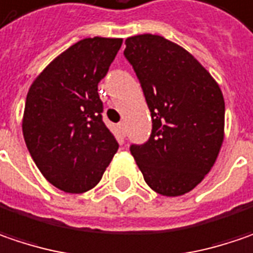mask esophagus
Instances as JSON below:
<instances>
[{"label":"esophagus","instance_id":"34e87169","mask_svg":"<svg viewBox=\"0 0 253 253\" xmlns=\"http://www.w3.org/2000/svg\"><path fill=\"white\" fill-rule=\"evenodd\" d=\"M118 129H120V132L122 133V135H125V133H126V126H125V124H124V122H120V124H118Z\"/></svg>","mask_w":253,"mask_h":253}]
</instances>
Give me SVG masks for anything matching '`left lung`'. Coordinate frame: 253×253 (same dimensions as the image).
<instances>
[{"label": "left lung", "instance_id": "8db88e82", "mask_svg": "<svg viewBox=\"0 0 253 253\" xmlns=\"http://www.w3.org/2000/svg\"><path fill=\"white\" fill-rule=\"evenodd\" d=\"M151 111L148 141L129 146L145 182L161 195L192 191L218 158L225 101L219 85L182 46L144 34L125 41Z\"/></svg>", "mask_w": 253, "mask_h": 253}]
</instances>
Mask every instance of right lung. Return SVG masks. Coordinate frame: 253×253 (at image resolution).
<instances>
[{
    "instance_id": "obj_1",
    "label": "right lung",
    "mask_w": 253,
    "mask_h": 253,
    "mask_svg": "<svg viewBox=\"0 0 253 253\" xmlns=\"http://www.w3.org/2000/svg\"><path fill=\"white\" fill-rule=\"evenodd\" d=\"M121 38H85L57 57L32 83L22 133L46 181L83 194L101 181L118 151L102 121L98 84L118 54Z\"/></svg>"
}]
</instances>
